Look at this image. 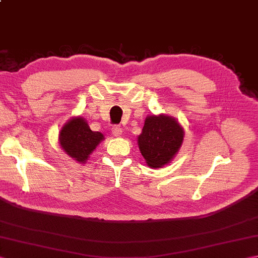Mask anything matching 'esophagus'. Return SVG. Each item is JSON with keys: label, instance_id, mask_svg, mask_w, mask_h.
Wrapping results in <instances>:
<instances>
[{"label": "esophagus", "instance_id": "34e87169", "mask_svg": "<svg viewBox=\"0 0 258 258\" xmlns=\"http://www.w3.org/2000/svg\"><path fill=\"white\" fill-rule=\"evenodd\" d=\"M123 133V130L119 127V126H113L112 127V134L115 136V138H119Z\"/></svg>", "mask_w": 258, "mask_h": 258}]
</instances>
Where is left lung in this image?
Instances as JSON below:
<instances>
[{
  "mask_svg": "<svg viewBox=\"0 0 258 258\" xmlns=\"http://www.w3.org/2000/svg\"><path fill=\"white\" fill-rule=\"evenodd\" d=\"M184 128L176 118L165 114L147 115L138 138L147 166L161 168L176 156L184 141Z\"/></svg>",
  "mask_w": 258,
  "mask_h": 258,
  "instance_id": "1",
  "label": "left lung"
}]
</instances>
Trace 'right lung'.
<instances>
[{"mask_svg":"<svg viewBox=\"0 0 258 258\" xmlns=\"http://www.w3.org/2000/svg\"><path fill=\"white\" fill-rule=\"evenodd\" d=\"M104 140V135L101 132H93L82 116L70 118L58 133V143L62 150L80 164H85L96 146Z\"/></svg>","mask_w":258,"mask_h":258,"instance_id":"1","label":"right lung"}]
</instances>
